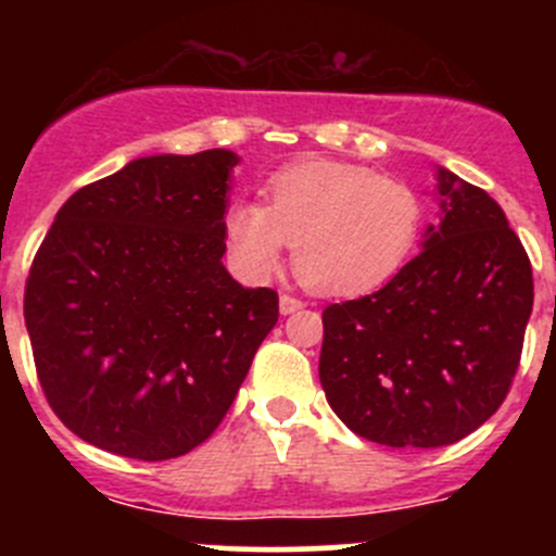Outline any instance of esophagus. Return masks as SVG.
I'll list each match as a JSON object with an SVG mask.
<instances>
[{
	"label": "esophagus",
	"mask_w": 556,
	"mask_h": 556,
	"mask_svg": "<svg viewBox=\"0 0 556 556\" xmlns=\"http://www.w3.org/2000/svg\"><path fill=\"white\" fill-rule=\"evenodd\" d=\"M299 309H304V301L301 299H295V295H279V312L282 314H293V312H299Z\"/></svg>",
	"instance_id": "34e87169"
}]
</instances>
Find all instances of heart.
Segmentation results:
<instances>
[{
    "label": "heart",
    "instance_id": "b5f03b06",
    "mask_svg": "<svg viewBox=\"0 0 556 556\" xmlns=\"http://www.w3.org/2000/svg\"><path fill=\"white\" fill-rule=\"evenodd\" d=\"M266 206L233 201L223 215L228 263L268 282L295 244V268L325 295H363L395 277L422 237V195L406 179L346 161H299L263 185Z\"/></svg>",
    "mask_w": 556,
    "mask_h": 556
}]
</instances>
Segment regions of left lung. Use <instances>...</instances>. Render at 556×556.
Masks as SVG:
<instances>
[{"label":"left lung","instance_id":"1","mask_svg":"<svg viewBox=\"0 0 556 556\" xmlns=\"http://www.w3.org/2000/svg\"><path fill=\"white\" fill-rule=\"evenodd\" d=\"M439 226L382 290L323 312L319 382L336 417L392 450H435L506 401L532 312V268L506 212L444 166Z\"/></svg>","mask_w":556,"mask_h":556}]
</instances>
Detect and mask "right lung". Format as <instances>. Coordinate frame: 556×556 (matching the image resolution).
Returning a JSON list of instances; mask_svg holds the SVG:
<instances>
[{"instance_id":"obj_1","label":"right lung","mask_w":556,"mask_h":556,"mask_svg":"<svg viewBox=\"0 0 556 556\" xmlns=\"http://www.w3.org/2000/svg\"><path fill=\"white\" fill-rule=\"evenodd\" d=\"M239 155H148L66 199L26 279L39 384L75 435L172 459L231 408L279 299L223 266Z\"/></svg>"}]
</instances>
